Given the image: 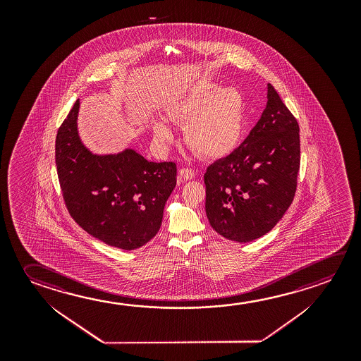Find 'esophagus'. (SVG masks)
Here are the masks:
<instances>
[{"instance_id":"obj_1","label":"esophagus","mask_w":361,"mask_h":361,"mask_svg":"<svg viewBox=\"0 0 361 361\" xmlns=\"http://www.w3.org/2000/svg\"><path fill=\"white\" fill-rule=\"evenodd\" d=\"M195 171L191 170V169H181L178 171V183H183L186 180H192V178H195Z\"/></svg>"}]
</instances>
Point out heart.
I'll list each match as a JSON object with an SVG mask.
<instances>
[{
    "mask_svg": "<svg viewBox=\"0 0 361 361\" xmlns=\"http://www.w3.org/2000/svg\"><path fill=\"white\" fill-rule=\"evenodd\" d=\"M245 104L235 88H220L216 84L197 85L172 102L167 116L185 126V142L205 159H221L231 154L242 137ZM156 141L170 142L173 137L170 124L154 119Z\"/></svg>",
    "mask_w": 361,
    "mask_h": 361,
    "instance_id": "obj_1",
    "label": "heart"
}]
</instances>
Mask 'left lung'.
<instances>
[{
  "instance_id": "8db88e82",
  "label": "left lung",
  "mask_w": 361,
  "mask_h": 361,
  "mask_svg": "<svg viewBox=\"0 0 361 361\" xmlns=\"http://www.w3.org/2000/svg\"><path fill=\"white\" fill-rule=\"evenodd\" d=\"M239 147L204 175L205 212L214 231L233 242L263 237L295 197L300 170V127L276 89Z\"/></svg>"
}]
</instances>
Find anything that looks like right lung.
<instances>
[{
    "label": "right lung",
    "mask_w": 361,
    "mask_h": 361,
    "mask_svg": "<svg viewBox=\"0 0 361 361\" xmlns=\"http://www.w3.org/2000/svg\"><path fill=\"white\" fill-rule=\"evenodd\" d=\"M80 101L71 108L55 142L60 188L73 219L92 237L123 250L157 234L176 186L173 162H151L133 148L94 154L78 130Z\"/></svg>",
    "instance_id": "1"
}]
</instances>
